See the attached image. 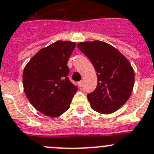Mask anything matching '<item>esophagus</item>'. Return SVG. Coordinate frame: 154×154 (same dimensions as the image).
I'll return each mask as SVG.
<instances>
[{"instance_id":"34e87169","label":"esophagus","mask_w":154,"mask_h":154,"mask_svg":"<svg viewBox=\"0 0 154 154\" xmlns=\"http://www.w3.org/2000/svg\"><path fill=\"white\" fill-rule=\"evenodd\" d=\"M83 84H84V81H83V80H80V81L78 82L79 87H82V86H83Z\"/></svg>"}]
</instances>
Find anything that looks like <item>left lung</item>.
<instances>
[{
    "label": "left lung",
    "mask_w": 154,
    "mask_h": 154,
    "mask_svg": "<svg viewBox=\"0 0 154 154\" xmlns=\"http://www.w3.org/2000/svg\"><path fill=\"white\" fill-rule=\"evenodd\" d=\"M77 47L97 71V88L87 94L91 108L101 114L117 111L133 90L134 72L131 64L119 50L104 42H84Z\"/></svg>",
    "instance_id": "8db88e82"
}]
</instances>
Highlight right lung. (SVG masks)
Returning <instances> with one entry per match:
<instances>
[{"label":"right lung","instance_id":"add662e5","mask_svg":"<svg viewBox=\"0 0 154 154\" xmlns=\"http://www.w3.org/2000/svg\"><path fill=\"white\" fill-rule=\"evenodd\" d=\"M76 43L57 41L42 48L26 65L23 84L26 96L38 111L60 116L70 107L77 87L70 81L67 61Z\"/></svg>","mask_w":154,"mask_h":154}]
</instances>
